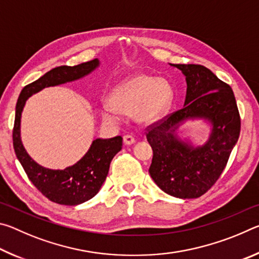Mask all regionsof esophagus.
I'll use <instances>...</instances> for the list:
<instances>
[{"label": "esophagus", "instance_id": "1", "mask_svg": "<svg viewBox=\"0 0 259 259\" xmlns=\"http://www.w3.org/2000/svg\"><path fill=\"white\" fill-rule=\"evenodd\" d=\"M123 142L125 145H131V144H134L136 142V139L133 135H125L123 137Z\"/></svg>", "mask_w": 259, "mask_h": 259}]
</instances>
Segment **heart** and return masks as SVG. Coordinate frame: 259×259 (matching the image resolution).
I'll list each match as a JSON object with an SVG mask.
<instances>
[{
	"instance_id": "1",
	"label": "heart",
	"mask_w": 259,
	"mask_h": 259,
	"mask_svg": "<svg viewBox=\"0 0 259 259\" xmlns=\"http://www.w3.org/2000/svg\"><path fill=\"white\" fill-rule=\"evenodd\" d=\"M172 98V89L164 80L137 75L117 85L112 93V103L103 105V116L108 121L117 119L119 113L133 114L136 119L151 123L163 115Z\"/></svg>"
}]
</instances>
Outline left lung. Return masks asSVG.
<instances>
[{
	"mask_svg": "<svg viewBox=\"0 0 259 259\" xmlns=\"http://www.w3.org/2000/svg\"><path fill=\"white\" fill-rule=\"evenodd\" d=\"M171 65L186 76L185 106L146 128L153 150L148 171L166 194L195 199L208 192L225 169L240 136V113L233 90L210 69L194 64ZM188 117H204L213 123L203 147L187 146L174 135L178 123Z\"/></svg>",
	"mask_w": 259,
	"mask_h": 259,
	"instance_id": "obj_1",
	"label": "left lung"
}]
</instances>
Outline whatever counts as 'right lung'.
Masks as SVG:
<instances>
[{
    "label": "right lung",
    "instance_id": "add662e5",
    "mask_svg": "<svg viewBox=\"0 0 259 259\" xmlns=\"http://www.w3.org/2000/svg\"><path fill=\"white\" fill-rule=\"evenodd\" d=\"M99 65L98 59H93L76 66H59L52 68L38 80L29 83L19 95L16 105V117L12 140L14 148L23 165L26 175L33 185L46 198L58 204L76 205L81 204L97 194L106 179L109 164L116 153L122 148V137L109 139H96L91 144L89 151L82 159L72 166L64 170H52L37 164L21 144L20 140V117L26 100L33 94L47 87L58 85L83 77L93 72Z\"/></svg>",
    "mask_w": 259,
    "mask_h": 259
}]
</instances>
